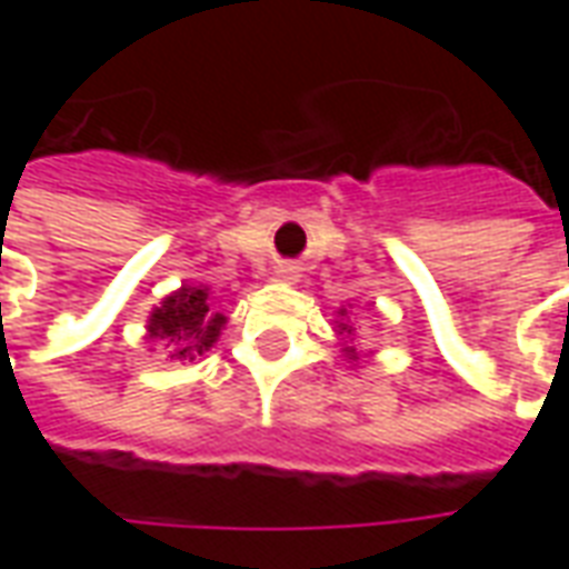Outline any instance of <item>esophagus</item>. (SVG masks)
<instances>
[{
	"label": "esophagus",
	"instance_id": "34e87169",
	"mask_svg": "<svg viewBox=\"0 0 569 569\" xmlns=\"http://www.w3.org/2000/svg\"><path fill=\"white\" fill-rule=\"evenodd\" d=\"M277 277H283V280H292V268H277Z\"/></svg>",
	"mask_w": 569,
	"mask_h": 569
}]
</instances>
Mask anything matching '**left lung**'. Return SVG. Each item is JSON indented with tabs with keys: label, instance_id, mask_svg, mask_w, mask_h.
I'll list each match as a JSON object with an SVG mask.
<instances>
[{
	"label": "left lung",
	"instance_id": "1",
	"mask_svg": "<svg viewBox=\"0 0 569 569\" xmlns=\"http://www.w3.org/2000/svg\"><path fill=\"white\" fill-rule=\"evenodd\" d=\"M332 329H335V335H338V345H341V357H345L350 366H359V353H357V347H353L357 322L350 320L347 308L338 310V320L332 322Z\"/></svg>",
	"mask_w": 569,
	"mask_h": 569
}]
</instances>
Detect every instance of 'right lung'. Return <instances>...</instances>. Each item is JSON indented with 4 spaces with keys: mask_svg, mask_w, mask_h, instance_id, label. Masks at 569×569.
Returning <instances> with one entry per match:
<instances>
[{
    "mask_svg": "<svg viewBox=\"0 0 569 569\" xmlns=\"http://www.w3.org/2000/svg\"><path fill=\"white\" fill-rule=\"evenodd\" d=\"M228 317L210 308V286L182 283L176 292L151 308L146 338L163 341L170 359L198 362L222 335Z\"/></svg>",
    "mask_w": 569,
    "mask_h": 569,
    "instance_id": "add662e5",
    "label": "right lung"
}]
</instances>
